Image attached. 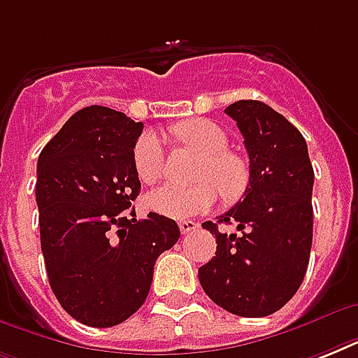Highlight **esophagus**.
I'll return each instance as SVG.
<instances>
[{
    "instance_id": "obj_1",
    "label": "esophagus",
    "mask_w": 358,
    "mask_h": 358,
    "mask_svg": "<svg viewBox=\"0 0 358 358\" xmlns=\"http://www.w3.org/2000/svg\"><path fill=\"white\" fill-rule=\"evenodd\" d=\"M178 227H180V232H182V234H189V232H193V230L199 229V224H196L195 221H180Z\"/></svg>"
}]
</instances>
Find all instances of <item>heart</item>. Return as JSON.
<instances>
[{
  "label": "heart",
  "mask_w": 358,
  "mask_h": 358,
  "mask_svg": "<svg viewBox=\"0 0 358 358\" xmlns=\"http://www.w3.org/2000/svg\"><path fill=\"white\" fill-rule=\"evenodd\" d=\"M174 135L184 145L204 154L195 178L199 184L189 187L163 185L152 191L148 208L157 215L174 221H185L212 210L219 193L227 201H236L249 185V165L229 148V137L219 124L208 119L185 120L174 128ZM134 165L145 184H156L165 169V148L162 139L146 131L134 146Z\"/></svg>",
  "instance_id": "b5f03b06"
}]
</instances>
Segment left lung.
Listing matches in <instances>:
<instances>
[{
    "instance_id": "1",
    "label": "left lung",
    "mask_w": 358,
    "mask_h": 358,
    "mask_svg": "<svg viewBox=\"0 0 358 358\" xmlns=\"http://www.w3.org/2000/svg\"><path fill=\"white\" fill-rule=\"evenodd\" d=\"M243 135L249 185L217 223H236L223 234L212 221L202 229L217 239L212 260L199 267L210 299L236 316L262 317L282 308L305 278L312 247V169L305 137L282 115L258 100L224 109Z\"/></svg>"
}]
</instances>
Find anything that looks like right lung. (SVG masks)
Wrapping results in <instances>:
<instances>
[{"mask_svg":"<svg viewBox=\"0 0 358 358\" xmlns=\"http://www.w3.org/2000/svg\"><path fill=\"white\" fill-rule=\"evenodd\" d=\"M143 131L120 111L91 106L70 117L36 163L41 247L53 294L91 327H113L139 310L154 264L180 238L173 219L137 221L134 146Z\"/></svg>","mask_w":358,"mask_h":358,"instance_id":"obj_1","label":"right lung"}]
</instances>
